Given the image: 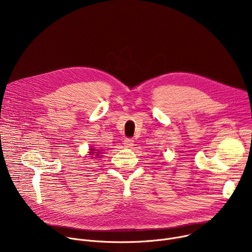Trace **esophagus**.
<instances>
[{"mask_svg":"<svg viewBox=\"0 0 252 252\" xmlns=\"http://www.w3.org/2000/svg\"><path fill=\"white\" fill-rule=\"evenodd\" d=\"M124 145H125V147H126V148L132 147V146H133V139H131V138H125Z\"/></svg>","mask_w":252,"mask_h":252,"instance_id":"obj_1","label":"esophagus"}]
</instances>
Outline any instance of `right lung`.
<instances>
[{"instance_id": "add662e5", "label": "right lung", "mask_w": 252, "mask_h": 252, "mask_svg": "<svg viewBox=\"0 0 252 252\" xmlns=\"http://www.w3.org/2000/svg\"><path fill=\"white\" fill-rule=\"evenodd\" d=\"M98 153H99V152H97V153H96V155H95V156H98V155H97V154H98ZM90 154H91V155H94V149H91V152H90Z\"/></svg>"}]
</instances>
